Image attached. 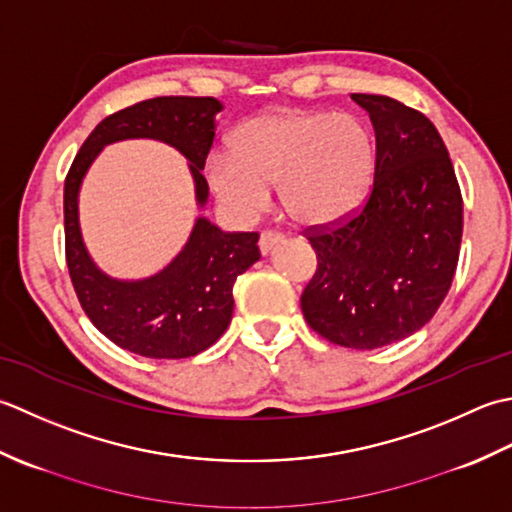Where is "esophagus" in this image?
<instances>
[{"label": "esophagus", "instance_id": "obj_1", "mask_svg": "<svg viewBox=\"0 0 512 512\" xmlns=\"http://www.w3.org/2000/svg\"><path fill=\"white\" fill-rule=\"evenodd\" d=\"M285 241V236L280 234V232H263L260 234V241H258V249H260V254H269L271 249H274L276 245H280Z\"/></svg>", "mask_w": 512, "mask_h": 512}]
</instances>
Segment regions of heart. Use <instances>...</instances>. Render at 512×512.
<instances>
[{"mask_svg": "<svg viewBox=\"0 0 512 512\" xmlns=\"http://www.w3.org/2000/svg\"><path fill=\"white\" fill-rule=\"evenodd\" d=\"M232 152L207 156L212 194L238 223L267 210L269 187L291 221L325 227L367 201L375 179V139L356 114L278 110L234 130Z\"/></svg>", "mask_w": 512, "mask_h": 512, "instance_id": "obj_1", "label": "heart"}]
</instances>
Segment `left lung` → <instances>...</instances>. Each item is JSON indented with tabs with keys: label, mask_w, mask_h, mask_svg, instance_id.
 Segmentation results:
<instances>
[{
	"label": "left lung",
	"mask_w": 512,
	"mask_h": 512,
	"mask_svg": "<svg viewBox=\"0 0 512 512\" xmlns=\"http://www.w3.org/2000/svg\"><path fill=\"white\" fill-rule=\"evenodd\" d=\"M375 130V179L347 221L309 227L318 269L300 296L309 327L349 349L422 329L451 289L464 203L435 125L382 95H351Z\"/></svg>",
	"instance_id": "8db88e82"
}]
</instances>
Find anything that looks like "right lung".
I'll return each instance as SVG.
<instances>
[{
    "label": "right lung",
    "instance_id": "right-lung-1",
    "mask_svg": "<svg viewBox=\"0 0 512 512\" xmlns=\"http://www.w3.org/2000/svg\"><path fill=\"white\" fill-rule=\"evenodd\" d=\"M223 103L214 97H156L119 110L90 132L64 185L66 263L86 316L117 347L143 358H190L223 336L232 322L236 278L260 258L256 232H223L198 216L168 267L141 280L101 271L83 245L79 190L92 161L110 143L156 139L179 150L194 179L196 205L207 203L205 159Z\"/></svg>",
    "mask_w": 512,
    "mask_h": 512
}]
</instances>
